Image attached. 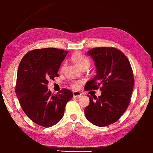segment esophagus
I'll return each mask as SVG.
<instances>
[{"instance_id":"esophagus-1","label":"esophagus","mask_w":153,"mask_h":153,"mask_svg":"<svg viewBox=\"0 0 153 153\" xmlns=\"http://www.w3.org/2000/svg\"><path fill=\"white\" fill-rule=\"evenodd\" d=\"M73 94L74 97H76V98H80L82 96V93L78 91H74L73 93Z\"/></svg>"}]
</instances>
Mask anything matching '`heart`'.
<instances>
[{
  "label": "heart",
  "mask_w": 153,
  "mask_h": 153,
  "mask_svg": "<svg viewBox=\"0 0 153 153\" xmlns=\"http://www.w3.org/2000/svg\"><path fill=\"white\" fill-rule=\"evenodd\" d=\"M72 60L75 62L76 65H78L82 69H87L90 66V60L87 56H85L83 53L80 52H76L74 53L72 57ZM65 65V63H64L62 65V69H63ZM72 88L77 89L79 88L80 84L79 83H73L71 84Z\"/></svg>",
  "instance_id": "obj_1"
}]
</instances>
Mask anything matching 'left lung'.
Returning <instances> with one entry per match:
<instances>
[{
    "mask_svg": "<svg viewBox=\"0 0 153 153\" xmlns=\"http://www.w3.org/2000/svg\"><path fill=\"white\" fill-rule=\"evenodd\" d=\"M97 69V75L88 81L85 91L98 89L100 97H90L84 113L88 120L98 127L117 122L129 104L134 86V76L129 60L114 48H95L88 51Z\"/></svg>",
    "mask_w": 153,
    "mask_h": 153,
    "instance_id": "left-lung-1",
    "label": "left lung"
}]
</instances>
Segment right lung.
Here are the masks:
<instances>
[{
  "label": "right lung",
  "mask_w": 153,
  "mask_h": 153,
  "mask_svg": "<svg viewBox=\"0 0 153 153\" xmlns=\"http://www.w3.org/2000/svg\"><path fill=\"white\" fill-rule=\"evenodd\" d=\"M68 51L36 49L24 56L19 64L15 92L24 112L36 124L44 127L55 125L62 118L65 105L73 98L71 91L62 89L52 94L48 80L58 71Z\"/></svg>",
  "instance_id": "1"
}]
</instances>
